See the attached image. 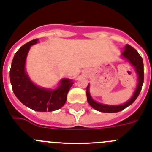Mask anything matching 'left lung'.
<instances>
[{
  "instance_id": "1",
  "label": "left lung",
  "mask_w": 152,
  "mask_h": 152,
  "mask_svg": "<svg viewBox=\"0 0 152 152\" xmlns=\"http://www.w3.org/2000/svg\"><path fill=\"white\" fill-rule=\"evenodd\" d=\"M121 57L126 59L131 64V66L134 68L135 72L137 75V84L136 89L134 92L133 96L124 104H120V105H108V104L96 102L92 98L90 93V84H88L87 88H86L87 101L92 107L98 111L104 112V113H117V112L121 111L128 106L133 104L141 92L144 83V64L142 58L139 55L138 52L129 45H126L124 46V51L121 53Z\"/></svg>"
}]
</instances>
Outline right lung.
Masks as SVG:
<instances>
[{"mask_svg": "<svg viewBox=\"0 0 152 152\" xmlns=\"http://www.w3.org/2000/svg\"><path fill=\"white\" fill-rule=\"evenodd\" d=\"M38 42V39L31 41L15 53L10 70V80L14 94L24 105L35 111H54L65 104L73 80L62 79L56 89L37 86L31 80L25 69V63L31 46Z\"/></svg>", "mask_w": 152, "mask_h": 152, "instance_id": "add662e5", "label": "right lung"}]
</instances>
